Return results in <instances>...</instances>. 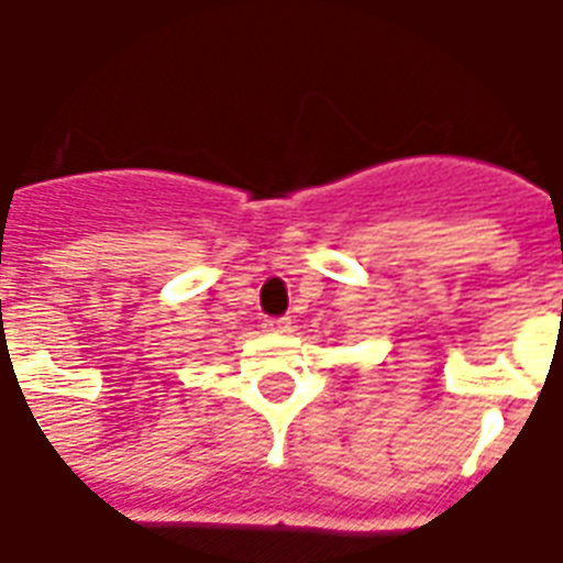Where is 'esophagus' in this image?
I'll return each instance as SVG.
<instances>
[{
    "label": "esophagus",
    "mask_w": 563,
    "mask_h": 563,
    "mask_svg": "<svg viewBox=\"0 0 563 563\" xmlns=\"http://www.w3.org/2000/svg\"><path fill=\"white\" fill-rule=\"evenodd\" d=\"M265 332H289V325H292V320L289 317H265Z\"/></svg>",
    "instance_id": "34e87169"
}]
</instances>
